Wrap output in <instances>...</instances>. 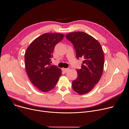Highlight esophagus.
Returning a JSON list of instances; mask_svg holds the SVG:
<instances>
[{
  "label": "esophagus",
  "mask_w": 129,
  "mask_h": 129,
  "mask_svg": "<svg viewBox=\"0 0 129 129\" xmlns=\"http://www.w3.org/2000/svg\"><path fill=\"white\" fill-rule=\"evenodd\" d=\"M70 68H63L62 69V71L64 72V73H66L67 71H69Z\"/></svg>",
  "instance_id": "34e87169"
}]
</instances>
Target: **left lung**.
Returning a JSON list of instances; mask_svg holds the SVG:
<instances>
[{
    "label": "left lung",
    "mask_w": 129,
    "mask_h": 129,
    "mask_svg": "<svg viewBox=\"0 0 129 129\" xmlns=\"http://www.w3.org/2000/svg\"><path fill=\"white\" fill-rule=\"evenodd\" d=\"M66 37L74 45L77 59H83L81 69L77 70V77L73 81L72 88L79 94L87 93L101 78L104 64L103 50L97 40L84 32L71 33Z\"/></svg>",
    "instance_id": "obj_1"
}]
</instances>
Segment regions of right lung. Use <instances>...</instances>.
<instances>
[{
	"label": "right lung",
	"mask_w": 129,
	"mask_h": 129,
	"mask_svg": "<svg viewBox=\"0 0 129 129\" xmlns=\"http://www.w3.org/2000/svg\"><path fill=\"white\" fill-rule=\"evenodd\" d=\"M64 35L58 33H46L34 40L25 53L26 71L30 80L42 92L53 89L62 71L56 66L51 65V58L57 43Z\"/></svg>",
	"instance_id": "1"
}]
</instances>
